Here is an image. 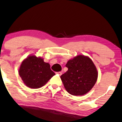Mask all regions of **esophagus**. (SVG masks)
Wrapping results in <instances>:
<instances>
[{
  "instance_id": "obj_1",
  "label": "esophagus",
  "mask_w": 122,
  "mask_h": 122,
  "mask_svg": "<svg viewBox=\"0 0 122 122\" xmlns=\"http://www.w3.org/2000/svg\"><path fill=\"white\" fill-rule=\"evenodd\" d=\"M57 73H58V74H59V75H61V74H62V72H58Z\"/></svg>"
}]
</instances>
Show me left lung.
Here are the masks:
<instances>
[{
    "label": "left lung",
    "instance_id": "1",
    "mask_svg": "<svg viewBox=\"0 0 122 122\" xmlns=\"http://www.w3.org/2000/svg\"><path fill=\"white\" fill-rule=\"evenodd\" d=\"M66 67L68 71L61 79L66 91L73 96H82L91 91L98 77L97 69L91 59L78 55L68 61Z\"/></svg>",
    "mask_w": 122,
    "mask_h": 122
}]
</instances>
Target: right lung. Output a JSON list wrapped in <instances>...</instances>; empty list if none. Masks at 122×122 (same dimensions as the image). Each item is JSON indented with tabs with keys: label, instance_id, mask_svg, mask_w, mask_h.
Wrapping results in <instances>:
<instances>
[{
	"label": "right lung",
	"instance_id": "add662e5",
	"mask_svg": "<svg viewBox=\"0 0 122 122\" xmlns=\"http://www.w3.org/2000/svg\"><path fill=\"white\" fill-rule=\"evenodd\" d=\"M19 73L25 85L33 89L43 86L55 75L49 63L34 55L28 57L22 61Z\"/></svg>",
	"mask_w": 122,
	"mask_h": 122
}]
</instances>
